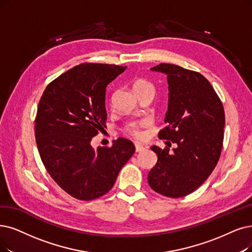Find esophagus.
<instances>
[{
    "instance_id": "esophagus-1",
    "label": "esophagus",
    "mask_w": 252,
    "mask_h": 252,
    "mask_svg": "<svg viewBox=\"0 0 252 252\" xmlns=\"http://www.w3.org/2000/svg\"><path fill=\"white\" fill-rule=\"evenodd\" d=\"M144 150H145V148L142 145L135 144V151H136V152H142V151H144Z\"/></svg>"
}]
</instances>
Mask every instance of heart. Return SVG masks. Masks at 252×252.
I'll return each instance as SVG.
<instances>
[{"label": "heart", "instance_id": "1", "mask_svg": "<svg viewBox=\"0 0 252 252\" xmlns=\"http://www.w3.org/2000/svg\"><path fill=\"white\" fill-rule=\"evenodd\" d=\"M145 88H153L152 85H151L149 82H147L146 79H136L135 82L133 83V90L134 91H137V90H140V89H145ZM129 132L131 135H133L134 137H139L140 136V132L139 130L137 129L136 126L132 125L131 127L129 128Z\"/></svg>", "mask_w": 252, "mask_h": 252}]
</instances>
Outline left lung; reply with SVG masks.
<instances>
[{
    "instance_id": "obj_1",
    "label": "left lung",
    "mask_w": 252,
    "mask_h": 252,
    "mask_svg": "<svg viewBox=\"0 0 252 252\" xmlns=\"http://www.w3.org/2000/svg\"><path fill=\"white\" fill-rule=\"evenodd\" d=\"M152 71L167 76L168 105L159 137L177 148L151 150L156 165L148 182L156 192L182 197L193 192L215 168L222 149L225 117L223 105L209 80L200 73L174 64H159Z\"/></svg>"
}]
</instances>
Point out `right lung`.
<instances>
[{"label": "right lung", "mask_w": 252, "mask_h": 252, "mask_svg": "<svg viewBox=\"0 0 252 252\" xmlns=\"http://www.w3.org/2000/svg\"><path fill=\"white\" fill-rule=\"evenodd\" d=\"M125 69L80 64L53 80L39 101L35 120L39 155L55 182L77 199L91 200L108 192L135 151L131 140L123 137L110 148L91 146L106 121V87Z\"/></svg>", "instance_id": "add662e5"}]
</instances>
